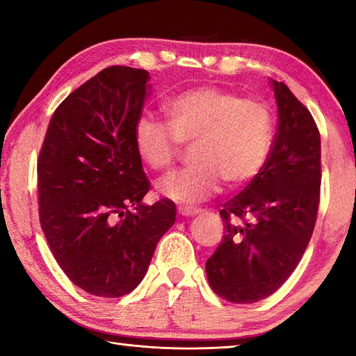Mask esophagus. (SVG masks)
<instances>
[{"label":"esophagus","mask_w":356,"mask_h":356,"mask_svg":"<svg viewBox=\"0 0 356 356\" xmlns=\"http://www.w3.org/2000/svg\"><path fill=\"white\" fill-rule=\"evenodd\" d=\"M179 213L182 216H195L201 213V209L197 207H179Z\"/></svg>","instance_id":"obj_1"}]
</instances>
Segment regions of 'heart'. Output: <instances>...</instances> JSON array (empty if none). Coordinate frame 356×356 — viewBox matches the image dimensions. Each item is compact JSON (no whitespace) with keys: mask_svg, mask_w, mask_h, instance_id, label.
Returning <instances> with one entry per match:
<instances>
[{"mask_svg":"<svg viewBox=\"0 0 356 356\" xmlns=\"http://www.w3.org/2000/svg\"><path fill=\"white\" fill-rule=\"evenodd\" d=\"M165 113L170 127L143 116L134 138L140 159L154 171L171 170L184 146L191 144L195 165L160 184L161 195L172 201H204L221 188V182L238 188L259 176L268 161L275 119L261 100L202 86L174 95Z\"/></svg>","mask_w":356,"mask_h":356,"instance_id":"1","label":"heart"}]
</instances>
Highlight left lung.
I'll return each mask as SVG.
<instances>
[{"instance_id": "1", "label": "left lung", "mask_w": 356, "mask_h": 356, "mask_svg": "<svg viewBox=\"0 0 356 356\" xmlns=\"http://www.w3.org/2000/svg\"><path fill=\"white\" fill-rule=\"evenodd\" d=\"M278 130L268 161L222 204L221 243L206 262L210 287L231 303H256L284 284L314 231L321 200V134L284 83L272 80Z\"/></svg>"}]
</instances>
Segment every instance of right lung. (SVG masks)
Returning a JSON list of instances; mask_svg holds the SVG:
<instances>
[{
	"mask_svg": "<svg viewBox=\"0 0 356 356\" xmlns=\"http://www.w3.org/2000/svg\"><path fill=\"white\" fill-rule=\"evenodd\" d=\"M149 78L111 65L81 84L53 113L38 159L48 246L67 278L97 297L134 291L176 221L172 201L141 202L150 185L134 134Z\"/></svg>",
	"mask_w": 356,
	"mask_h": 356,
	"instance_id": "right-lung-1",
	"label": "right lung"
}]
</instances>
